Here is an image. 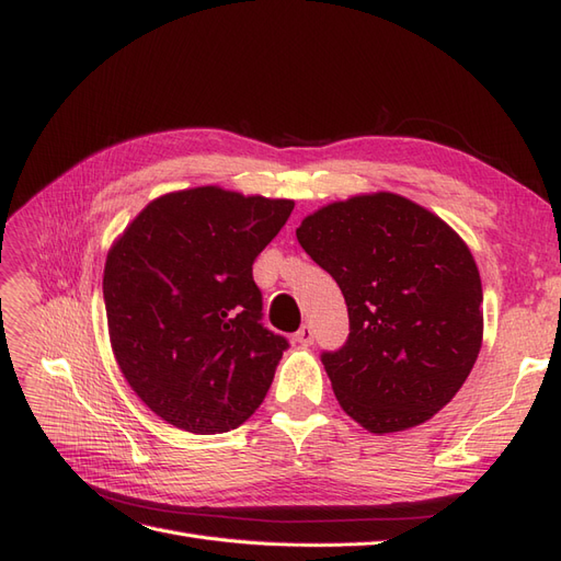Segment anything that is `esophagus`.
<instances>
[{"instance_id": "esophagus-1", "label": "esophagus", "mask_w": 561, "mask_h": 561, "mask_svg": "<svg viewBox=\"0 0 561 561\" xmlns=\"http://www.w3.org/2000/svg\"><path fill=\"white\" fill-rule=\"evenodd\" d=\"M313 328L311 325H301L299 330H297V334H295V342H299V344H304V346H309V344H313Z\"/></svg>"}]
</instances>
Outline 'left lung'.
Segmentation results:
<instances>
[{"label":"left lung","mask_w":561,"mask_h":561,"mask_svg":"<svg viewBox=\"0 0 561 561\" xmlns=\"http://www.w3.org/2000/svg\"><path fill=\"white\" fill-rule=\"evenodd\" d=\"M297 241L348 307L344 346L320 353L342 410L371 433L443 410L482 346V283L466 243L388 192L309 215Z\"/></svg>","instance_id":"1"}]
</instances>
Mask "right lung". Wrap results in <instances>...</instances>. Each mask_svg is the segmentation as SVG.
I'll return each instance as SVG.
<instances>
[{
  "mask_svg": "<svg viewBox=\"0 0 561 561\" xmlns=\"http://www.w3.org/2000/svg\"><path fill=\"white\" fill-rule=\"evenodd\" d=\"M293 208L198 186L151 201L110 250L103 295L116 363L163 421L215 435L262 404L290 342L264 328L252 264Z\"/></svg>",
  "mask_w": 561,
  "mask_h": 561,
  "instance_id": "obj_1",
  "label": "right lung"
}]
</instances>
